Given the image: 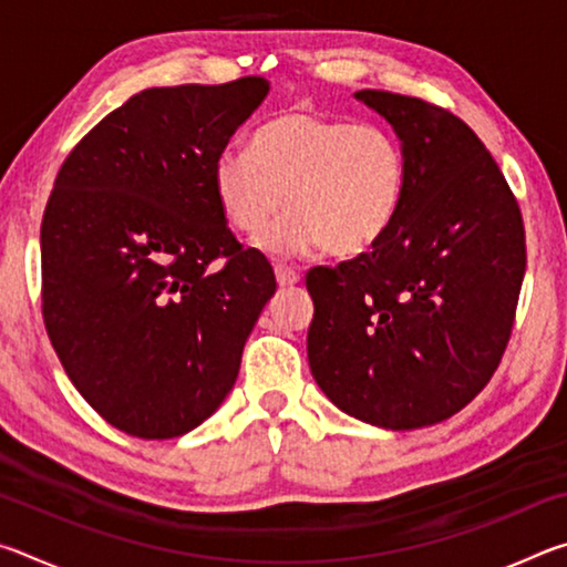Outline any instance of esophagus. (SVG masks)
<instances>
[{"label": "esophagus", "mask_w": 567, "mask_h": 567, "mask_svg": "<svg viewBox=\"0 0 567 567\" xmlns=\"http://www.w3.org/2000/svg\"><path fill=\"white\" fill-rule=\"evenodd\" d=\"M275 277L280 287H292L300 282V272H297L295 267H285V265H275Z\"/></svg>", "instance_id": "1"}]
</instances>
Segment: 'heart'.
Returning <instances> with one entry per match:
<instances>
[{
  "label": "heart",
  "mask_w": 567,
  "mask_h": 567,
  "mask_svg": "<svg viewBox=\"0 0 567 567\" xmlns=\"http://www.w3.org/2000/svg\"><path fill=\"white\" fill-rule=\"evenodd\" d=\"M213 187L225 223L247 237L265 233L287 195L292 213L262 239L275 255L322 245L334 257H358L395 225L408 159L385 127L292 110L255 132L252 155L223 152Z\"/></svg>",
  "instance_id": "obj_1"
}]
</instances>
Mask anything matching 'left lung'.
I'll use <instances>...</instances> for the list:
<instances>
[{"label":"left lung","mask_w":567,"mask_h":567,"mask_svg":"<svg viewBox=\"0 0 567 567\" xmlns=\"http://www.w3.org/2000/svg\"><path fill=\"white\" fill-rule=\"evenodd\" d=\"M354 97L398 132L408 187L380 245L307 272V360L342 412L415 430L463 410L501 364L527 260L523 215L453 112L382 90Z\"/></svg>","instance_id":"1"}]
</instances>
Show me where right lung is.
<instances>
[{"label":"right lung","mask_w":567,"mask_h":567,"mask_svg":"<svg viewBox=\"0 0 567 567\" xmlns=\"http://www.w3.org/2000/svg\"><path fill=\"white\" fill-rule=\"evenodd\" d=\"M262 76L134 94L76 142L42 217V318L80 395L122 433L185 435L233 390L277 290L213 169Z\"/></svg>","instance_id":"1"}]
</instances>
